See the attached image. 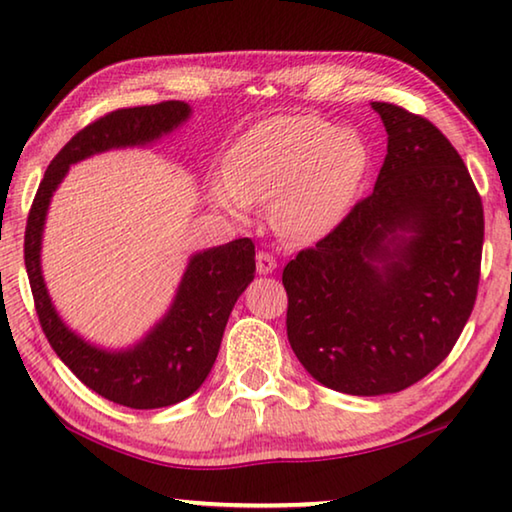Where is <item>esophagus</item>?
<instances>
[{
    "instance_id": "esophagus-1",
    "label": "esophagus",
    "mask_w": 512,
    "mask_h": 512,
    "mask_svg": "<svg viewBox=\"0 0 512 512\" xmlns=\"http://www.w3.org/2000/svg\"><path fill=\"white\" fill-rule=\"evenodd\" d=\"M275 268H277L275 257L271 253H266V250H259V253H257V273L268 275V273H273Z\"/></svg>"
}]
</instances>
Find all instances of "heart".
I'll use <instances>...</instances> for the list:
<instances>
[{"mask_svg": "<svg viewBox=\"0 0 512 512\" xmlns=\"http://www.w3.org/2000/svg\"><path fill=\"white\" fill-rule=\"evenodd\" d=\"M368 169L361 137L314 115L259 121L230 146L212 203L235 219L271 203L280 235L314 241L334 230L357 198Z\"/></svg>", "mask_w": 512, "mask_h": 512, "instance_id": "b5f03b06", "label": "heart"}]
</instances>
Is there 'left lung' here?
Instances as JSON below:
<instances>
[{
  "mask_svg": "<svg viewBox=\"0 0 512 512\" xmlns=\"http://www.w3.org/2000/svg\"><path fill=\"white\" fill-rule=\"evenodd\" d=\"M388 146L375 189L284 266L287 336L311 377L348 395L409 388L443 363L472 314L483 205L447 137L372 101Z\"/></svg>",
  "mask_w": 512,
  "mask_h": 512,
  "instance_id": "left-lung-1",
  "label": "left lung"
}]
</instances>
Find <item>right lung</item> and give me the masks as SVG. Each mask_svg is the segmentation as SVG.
Here are the masks:
<instances>
[{"mask_svg":"<svg viewBox=\"0 0 512 512\" xmlns=\"http://www.w3.org/2000/svg\"><path fill=\"white\" fill-rule=\"evenodd\" d=\"M189 117V103L164 101L115 110L76 133L47 167L24 235V264L51 348L94 393L131 409H162L201 388L219 354L230 311L255 277V244L235 239L198 250L189 257L176 296L158 323L140 341L112 350L83 339L60 318L42 275V232L51 196L72 164L106 151L151 146Z\"/></svg>","mask_w":512,"mask_h":512,"instance_id":"1","label":"right lung"}]
</instances>
